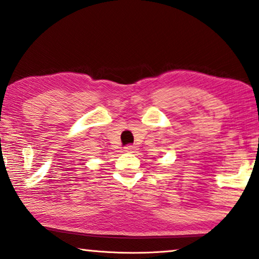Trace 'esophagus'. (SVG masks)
Returning a JSON list of instances; mask_svg holds the SVG:
<instances>
[{"mask_svg":"<svg viewBox=\"0 0 259 259\" xmlns=\"http://www.w3.org/2000/svg\"><path fill=\"white\" fill-rule=\"evenodd\" d=\"M137 150L136 147H134V145H126V147L123 148V151L126 152V154H133Z\"/></svg>","mask_w":259,"mask_h":259,"instance_id":"1","label":"esophagus"}]
</instances>
